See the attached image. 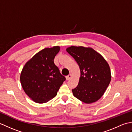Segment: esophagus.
Masks as SVG:
<instances>
[{
  "label": "esophagus",
  "mask_w": 132,
  "mask_h": 132,
  "mask_svg": "<svg viewBox=\"0 0 132 132\" xmlns=\"http://www.w3.org/2000/svg\"><path fill=\"white\" fill-rule=\"evenodd\" d=\"M71 76H72L71 74H69V75H68V76H66V80H69L71 78Z\"/></svg>",
  "instance_id": "obj_1"
}]
</instances>
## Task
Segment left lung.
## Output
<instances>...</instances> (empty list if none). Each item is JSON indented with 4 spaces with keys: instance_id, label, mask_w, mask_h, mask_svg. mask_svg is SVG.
<instances>
[{
    "instance_id": "obj_1",
    "label": "left lung",
    "mask_w": 132,
    "mask_h": 132,
    "mask_svg": "<svg viewBox=\"0 0 132 132\" xmlns=\"http://www.w3.org/2000/svg\"><path fill=\"white\" fill-rule=\"evenodd\" d=\"M66 51L77 62L80 76L74 96L86 104L96 102L104 94L111 80L107 62L99 53L89 47L71 46Z\"/></svg>"
}]
</instances>
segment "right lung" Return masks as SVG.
Returning a JSON list of instances; mask_svg holds the SVG:
<instances>
[{
  "instance_id": "add662e5",
  "label": "right lung",
  "mask_w": 132,
  "mask_h": 132,
  "mask_svg": "<svg viewBox=\"0 0 132 132\" xmlns=\"http://www.w3.org/2000/svg\"><path fill=\"white\" fill-rule=\"evenodd\" d=\"M60 50L59 46L41 50L27 62L22 70V87L36 103H45L54 98L66 80L54 63Z\"/></svg>"
}]
</instances>
